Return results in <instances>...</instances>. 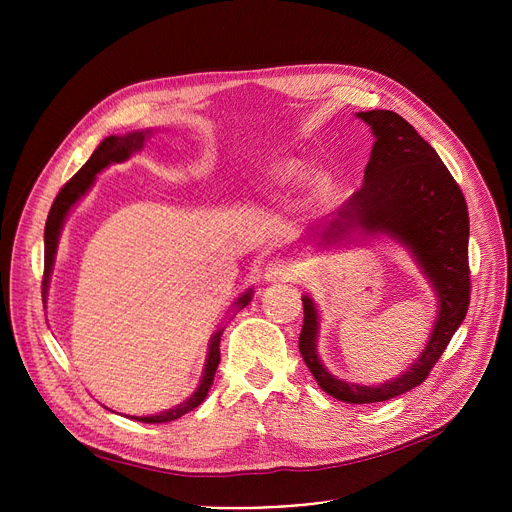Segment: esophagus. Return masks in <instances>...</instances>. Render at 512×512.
Segmentation results:
<instances>
[{"mask_svg":"<svg viewBox=\"0 0 512 512\" xmlns=\"http://www.w3.org/2000/svg\"><path fill=\"white\" fill-rule=\"evenodd\" d=\"M297 276H299L297 265L288 261L286 257H276L265 267V278L272 280V282H276V280H282V282L286 280L288 282V280H294Z\"/></svg>","mask_w":512,"mask_h":512,"instance_id":"esophagus-1","label":"esophagus"}]
</instances>
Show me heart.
<instances>
[{
	"instance_id": "1",
	"label": "heart",
	"mask_w": 512,
	"mask_h": 512,
	"mask_svg": "<svg viewBox=\"0 0 512 512\" xmlns=\"http://www.w3.org/2000/svg\"><path fill=\"white\" fill-rule=\"evenodd\" d=\"M276 176L280 178V182H290V180L301 176V170H299V166L288 164V166H282V168L276 172Z\"/></svg>"
}]
</instances>
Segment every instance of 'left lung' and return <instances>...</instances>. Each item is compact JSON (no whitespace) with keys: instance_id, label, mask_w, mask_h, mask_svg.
<instances>
[{"instance_id":"left-lung-1","label":"left lung","mask_w":512,"mask_h":512,"mask_svg":"<svg viewBox=\"0 0 512 512\" xmlns=\"http://www.w3.org/2000/svg\"><path fill=\"white\" fill-rule=\"evenodd\" d=\"M359 118L375 134L363 186L321 230V240L332 242L353 228L367 234L384 232L413 251L440 299L434 332L419 361L400 378L371 388L336 380L319 363L317 311L313 301L303 297L299 351L313 378L321 390L342 402L369 405L423 384L463 324L471 301L469 211L461 186L440 155L405 118L390 110L359 112Z\"/></svg>"}]
</instances>
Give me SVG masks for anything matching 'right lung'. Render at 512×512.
Masks as SVG:
<instances>
[{
    "label": "right lung",
    "mask_w": 512,
    "mask_h": 512,
    "mask_svg": "<svg viewBox=\"0 0 512 512\" xmlns=\"http://www.w3.org/2000/svg\"><path fill=\"white\" fill-rule=\"evenodd\" d=\"M147 134L145 132H132L128 134V137H107L97 149L95 153L89 157L87 164L80 168L62 188L58 197L53 199V205L49 209V215H47V222H45V272H43V284L47 286V278L51 274V265H53V257H56V247H58V236H60V230H62V224H64V218L66 213L70 211V207L83 197L87 193V188L93 184L95 180V174L99 170H103L105 166L114 164V161H124L126 157H130V153H134L137 149L143 147V141H145ZM251 301V290L242 294V297L238 299L236 307H247V303ZM224 330H218L215 332V336L211 338V344H209V355H207V365H205V373L201 378V384L197 388V392L188 398L186 402H182V405H178L176 409L172 411H166V413H159V415H149V417H134L137 421H143V423H166V421H174L178 417H182L184 413L197 409L201 402L205 400L211 384H213V375H215V369H218L220 365V336H222Z\"/></svg>",
    "instance_id": "right-lung-1"
}]
</instances>
